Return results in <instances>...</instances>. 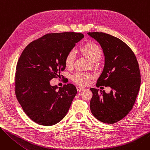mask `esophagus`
Returning <instances> with one entry per match:
<instances>
[{
	"label": "esophagus",
	"mask_w": 150,
	"mask_h": 150,
	"mask_svg": "<svg viewBox=\"0 0 150 150\" xmlns=\"http://www.w3.org/2000/svg\"><path fill=\"white\" fill-rule=\"evenodd\" d=\"M76 89H77L78 92H81L84 89V88L83 87H81V86H77Z\"/></svg>",
	"instance_id": "1"
}]
</instances>
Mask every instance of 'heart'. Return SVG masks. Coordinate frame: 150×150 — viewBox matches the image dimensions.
Masks as SVG:
<instances>
[{"label": "heart", "instance_id": "heart-1", "mask_svg": "<svg viewBox=\"0 0 150 150\" xmlns=\"http://www.w3.org/2000/svg\"><path fill=\"white\" fill-rule=\"evenodd\" d=\"M81 52L85 57H87L91 62H96L101 57L102 51L100 47L93 43H88L81 47ZM76 57V51L74 49L70 50L66 54L65 58V65L70 68L74 64ZM92 75L87 72H78L74 74L72 76V80L76 83L85 86L88 84L91 79Z\"/></svg>", "mask_w": 150, "mask_h": 150}]
</instances>
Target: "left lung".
I'll return each mask as SVG.
<instances>
[{
    "mask_svg": "<svg viewBox=\"0 0 150 150\" xmlns=\"http://www.w3.org/2000/svg\"><path fill=\"white\" fill-rule=\"evenodd\" d=\"M88 34L100 44L105 55V66L97 86H109L111 91L91 88L92 114L107 124L119 122L127 115L135 103L140 86L139 66L134 53L120 39L102 32Z\"/></svg>",
    "mask_w": 150,
    "mask_h": 150,
    "instance_id": "obj_1",
    "label": "left lung"
}]
</instances>
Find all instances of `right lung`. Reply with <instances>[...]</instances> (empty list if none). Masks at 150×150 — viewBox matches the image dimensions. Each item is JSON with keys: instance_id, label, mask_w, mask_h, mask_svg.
<instances>
[{"instance_id": "right-lung-1", "label": "right lung", "mask_w": 150, "mask_h": 150, "mask_svg": "<svg viewBox=\"0 0 150 150\" xmlns=\"http://www.w3.org/2000/svg\"><path fill=\"white\" fill-rule=\"evenodd\" d=\"M83 38L80 33H49L30 42L21 54L15 93L23 111L35 123L54 125L67 114L76 87L69 83L57 89L50 81L64 70L66 54Z\"/></svg>"}]
</instances>
